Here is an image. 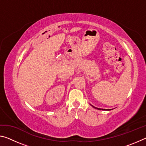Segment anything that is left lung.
<instances>
[{
  "label": "left lung",
  "mask_w": 146,
  "mask_h": 146,
  "mask_svg": "<svg viewBox=\"0 0 146 146\" xmlns=\"http://www.w3.org/2000/svg\"><path fill=\"white\" fill-rule=\"evenodd\" d=\"M93 108H97L94 107V106H93ZM97 110H104V109H100V108H99V109H98V108H97Z\"/></svg>",
  "instance_id": "left-lung-1"
}]
</instances>
